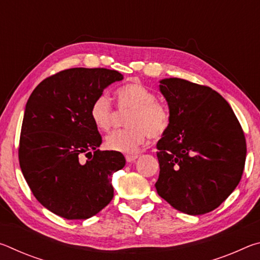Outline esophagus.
<instances>
[{"label":"esophagus","mask_w":260,"mask_h":260,"mask_svg":"<svg viewBox=\"0 0 260 260\" xmlns=\"http://www.w3.org/2000/svg\"><path fill=\"white\" fill-rule=\"evenodd\" d=\"M138 157H139V155H126V160L128 162H132L135 159H138Z\"/></svg>","instance_id":"obj_1"}]
</instances>
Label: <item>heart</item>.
I'll use <instances>...</instances> for the list:
<instances>
[{
    "label": "heart",
    "instance_id": "obj_1",
    "mask_svg": "<svg viewBox=\"0 0 260 260\" xmlns=\"http://www.w3.org/2000/svg\"><path fill=\"white\" fill-rule=\"evenodd\" d=\"M117 102L121 110H131L126 118L128 127L109 134L105 147L109 150L131 153L135 152L148 136L160 139L171 125V116L164 104L157 102L155 93L139 81L127 83L116 93ZM90 119L99 131H109L116 111L109 96L102 93L91 103Z\"/></svg>",
    "mask_w": 260,
    "mask_h": 260
}]
</instances>
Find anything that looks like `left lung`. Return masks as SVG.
Returning a JSON list of instances; mask_svg holds the SVG:
<instances>
[{
    "label": "left lung",
    "mask_w": 260,
    "mask_h": 260,
    "mask_svg": "<svg viewBox=\"0 0 260 260\" xmlns=\"http://www.w3.org/2000/svg\"><path fill=\"white\" fill-rule=\"evenodd\" d=\"M171 125L158 141V195L183 213L211 212L239 184L245 164L243 129L227 101L208 86L160 80Z\"/></svg>",
    "instance_id": "obj_1"
}]
</instances>
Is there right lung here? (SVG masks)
<instances>
[{
    "mask_svg": "<svg viewBox=\"0 0 260 260\" xmlns=\"http://www.w3.org/2000/svg\"><path fill=\"white\" fill-rule=\"evenodd\" d=\"M122 79L114 70L68 69L39 83L26 103L21 172L35 199L61 218L88 219L113 199L112 174L126 159L121 152L100 150L102 136L89 111L105 88Z\"/></svg>",
    "mask_w": 260,
    "mask_h": 260,
    "instance_id": "obj_1",
    "label": "right lung"
}]
</instances>
